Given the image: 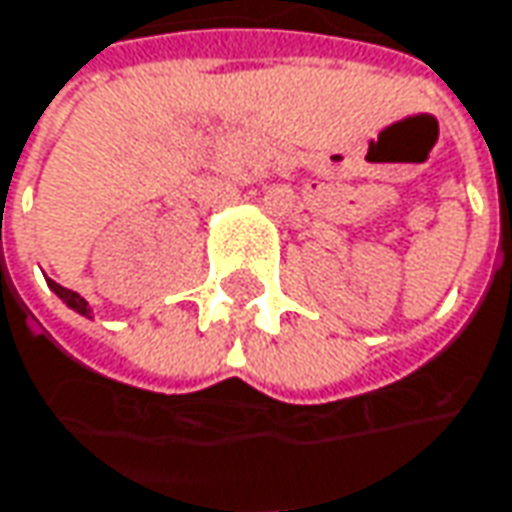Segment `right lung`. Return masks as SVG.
Here are the masks:
<instances>
[{"instance_id":"obj_1","label":"right lung","mask_w":512,"mask_h":512,"mask_svg":"<svg viewBox=\"0 0 512 512\" xmlns=\"http://www.w3.org/2000/svg\"><path fill=\"white\" fill-rule=\"evenodd\" d=\"M48 285H51V291L60 296L65 305L71 308V311H77V314H83V317H91L89 302H86L83 296L77 294V291H68V288H63V285H57V282H51V279H48Z\"/></svg>"}]
</instances>
